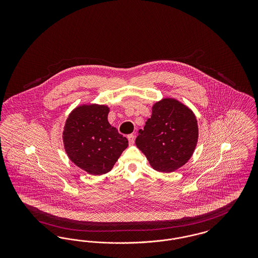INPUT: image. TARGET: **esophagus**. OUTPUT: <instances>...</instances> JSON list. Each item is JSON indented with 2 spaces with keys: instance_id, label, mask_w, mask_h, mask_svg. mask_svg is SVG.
<instances>
[{
  "instance_id": "esophagus-1",
  "label": "esophagus",
  "mask_w": 258,
  "mask_h": 258,
  "mask_svg": "<svg viewBox=\"0 0 258 258\" xmlns=\"http://www.w3.org/2000/svg\"><path fill=\"white\" fill-rule=\"evenodd\" d=\"M127 139H128V142H130V145H133L135 143V135H127Z\"/></svg>"
}]
</instances>
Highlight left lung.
<instances>
[{
  "label": "left lung",
  "mask_w": 258,
  "mask_h": 258,
  "mask_svg": "<svg viewBox=\"0 0 258 258\" xmlns=\"http://www.w3.org/2000/svg\"><path fill=\"white\" fill-rule=\"evenodd\" d=\"M198 139L197 117L182 102L163 98L135 139L137 148L157 171H175L194 154Z\"/></svg>",
  "instance_id": "obj_1"
}]
</instances>
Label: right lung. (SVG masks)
<instances>
[{
  "label": "right lung",
  "mask_w": 258,
  "mask_h": 258,
  "mask_svg": "<svg viewBox=\"0 0 258 258\" xmlns=\"http://www.w3.org/2000/svg\"><path fill=\"white\" fill-rule=\"evenodd\" d=\"M105 105H80L67 119L62 140L69 158L92 175L110 171L128 140L108 123Z\"/></svg>",
  "instance_id": "add662e5"
}]
</instances>
